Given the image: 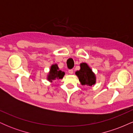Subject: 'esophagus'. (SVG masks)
Listing matches in <instances>:
<instances>
[{
	"label": "esophagus",
	"mask_w": 133,
	"mask_h": 133,
	"mask_svg": "<svg viewBox=\"0 0 133 133\" xmlns=\"http://www.w3.org/2000/svg\"><path fill=\"white\" fill-rule=\"evenodd\" d=\"M68 72H69V73L70 74H73V70L72 69H69L68 71Z\"/></svg>",
	"instance_id": "1"
}]
</instances>
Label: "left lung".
Wrapping results in <instances>:
<instances>
[{
    "instance_id": "8db88e82",
    "label": "left lung",
    "mask_w": 133,
    "mask_h": 133,
    "mask_svg": "<svg viewBox=\"0 0 133 133\" xmlns=\"http://www.w3.org/2000/svg\"><path fill=\"white\" fill-rule=\"evenodd\" d=\"M80 70L76 72V75L78 77L79 81L82 86H91L96 83V76L91 69L86 63L82 62L80 64Z\"/></svg>"
}]
</instances>
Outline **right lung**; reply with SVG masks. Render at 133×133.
<instances>
[{"mask_svg":"<svg viewBox=\"0 0 133 133\" xmlns=\"http://www.w3.org/2000/svg\"><path fill=\"white\" fill-rule=\"evenodd\" d=\"M64 74V72L59 70L58 65L55 64L51 65V69L47 75V79L49 82H52V81L56 80V79H62Z\"/></svg>","mask_w":133,"mask_h":133,"instance_id":"1","label":"right lung"}]
</instances>
